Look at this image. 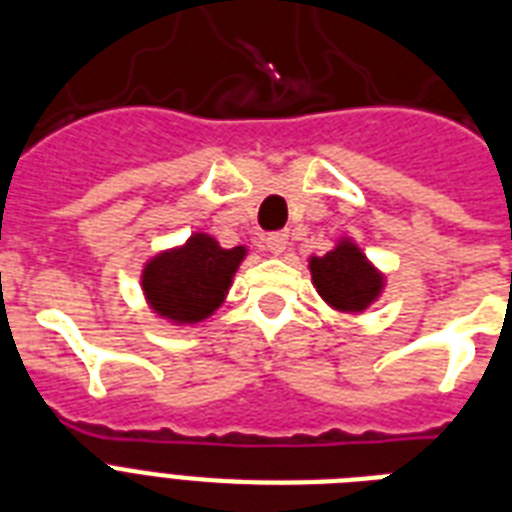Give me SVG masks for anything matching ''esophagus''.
<instances>
[{
	"label": "esophagus",
	"instance_id": "34e87169",
	"mask_svg": "<svg viewBox=\"0 0 512 512\" xmlns=\"http://www.w3.org/2000/svg\"><path fill=\"white\" fill-rule=\"evenodd\" d=\"M288 240V232H272V235L267 237V251L272 253V256H282V253L288 251Z\"/></svg>",
	"mask_w": 512,
	"mask_h": 512
}]
</instances>
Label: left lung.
Here are the masks:
<instances>
[{
	"mask_svg": "<svg viewBox=\"0 0 512 512\" xmlns=\"http://www.w3.org/2000/svg\"><path fill=\"white\" fill-rule=\"evenodd\" d=\"M309 272L322 301L338 314L357 317L386 290V275L346 235L325 256H309Z\"/></svg>",
	"mask_w": 512,
	"mask_h": 512,
	"instance_id": "1",
	"label": "left lung"
}]
</instances>
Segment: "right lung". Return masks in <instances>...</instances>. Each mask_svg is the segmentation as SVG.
<instances>
[{"label": "right lung", "instance_id": "1", "mask_svg": "<svg viewBox=\"0 0 512 512\" xmlns=\"http://www.w3.org/2000/svg\"><path fill=\"white\" fill-rule=\"evenodd\" d=\"M245 256V245L222 248L208 232H192L182 245L145 261L140 285L147 306L171 325L206 322L224 304Z\"/></svg>", "mask_w": 512, "mask_h": 512}]
</instances>
